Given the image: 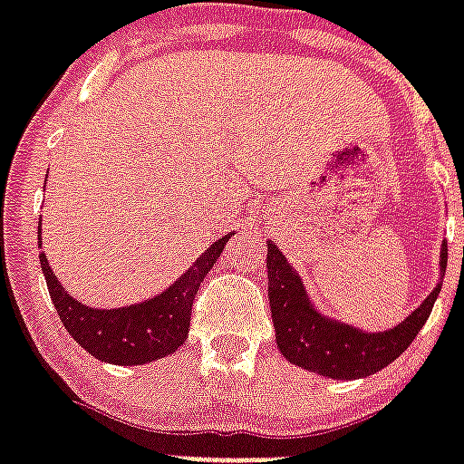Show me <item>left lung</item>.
Instances as JSON below:
<instances>
[{"mask_svg":"<svg viewBox=\"0 0 464 464\" xmlns=\"http://www.w3.org/2000/svg\"><path fill=\"white\" fill-rule=\"evenodd\" d=\"M266 276H269V304L276 345L288 362L329 376V379H362L389 367L415 341L427 324L431 307L440 293V281L427 300L412 314L389 331L355 329L353 324L326 317L312 304L300 274L288 265L285 255L274 240H266ZM440 278L446 276L448 243L440 245Z\"/></svg>","mask_w":464,"mask_h":464,"instance_id":"left-lung-1","label":"left lung"}]
</instances>
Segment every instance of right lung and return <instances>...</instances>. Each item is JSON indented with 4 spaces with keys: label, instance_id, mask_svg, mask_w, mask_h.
<instances>
[{
    "label": "right lung",
    "instance_id": "obj_1",
    "mask_svg": "<svg viewBox=\"0 0 464 464\" xmlns=\"http://www.w3.org/2000/svg\"><path fill=\"white\" fill-rule=\"evenodd\" d=\"M40 231L43 228L37 224V233ZM231 236L233 233H228L209 245L195 259L193 266H188L186 274L176 278L167 291L150 297L145 303L126 304L116 310H97L71 297L56 281L44 252L40 255V266L47 278L56 314L73 341L102 362L135 367V364H147L171 355L186 343L188 329H190V312H193V300L198 295L199 284L217 265ZM37 245H43V238H37Z\"/></svg>",
    "mask_w": 464,
    "mask_h": 464
}]
</instances>
